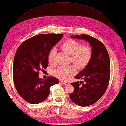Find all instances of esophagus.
<instances>
[{
  "mask_svg": "<svg viewBox=\"0 0 126 126\" xmlns=\"http://www.w3.org/2000/svg\"><path fill=\"white\" fill-rule=\"evenodd\" d=\"M60 82L61 83H63V84L65 85H69V83H68V82H64V81H61V80H60Z\"/></svg>",
  "mask_w": 126,
  "mask_h": 126,
  "instance_id": "34e87169",
  "label": "esophagus"
}]
</instances>
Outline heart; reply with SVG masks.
I'll list each match as a JSON object with an SVG mask.
<instances>
[{"label":"heart","instance_id":"b5f03b06","mask_svg":"<svg viewBox=\"0 0 126 126\" xmlns=\"http://www.w3.org/2000/svg\"><path fill=\"white\" fill-rule=\"evenodd\" d=\"M63 51L71 55L72 63L79 69H83L89 64L92 57V51L89 46H82L80 42L73 39L65 41L61 46ZM57 50L52 48L48 55L50 63H53L56 55ZM76 73V69L73 65L61 66L54 71V75L62 80H68Z\"/></svg>","mask_w":126,"mask_h":126}]
</instances>
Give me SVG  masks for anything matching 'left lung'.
Wrapping results in <instances>:
<instances>
[{"label":"left lung","mask_w":126,"mask_h":126,"mask_svg":"<svg viewBox=\"0 0 126 126\" xmlns=\"http://www.w3.org/2000/svg\"><path fill=\"white\" fill-rule=\"evenodd\" d=\"M71 37L86 40L92 47V57L89 64L75 76V79L84 80L85 83L80 86L83 81L71 83L74 91L70 94V99L75 104L87 106L98 101L107 89L111 72L109 54L105 45L93 37L83 34Z\"/></svg>","instance_id":"obj_1"}]
</instances>
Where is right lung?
<instances>
[{
    "label": "right lung",
    "instance_id": "1",
    "mask_svg": "<svg viewBox=\"0 0 126 126\" xmlns=\"http://www.w3.org/2000/svg\"><path fill=\"white\" fill-rule=\"evenodd\" d=\"M63 34H40L21 43L13 61V80L19 94L28 102L37 104L47 98L50 87L59 83L52 76L44 80L39 71L48 65V54Z\"/></svg>",
    "mask_w": 126,
    "mask_h": 126
}]
</instances>
